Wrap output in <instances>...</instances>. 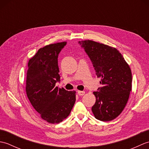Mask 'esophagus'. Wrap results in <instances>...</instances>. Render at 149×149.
<instances>
[{"instance_id": "esophagus-1", "label": "esophagus", "mask_w": 149, "mask_h": 149, "mask_svg": "<svg viewBox=\"0 0 149 149\" xmlns=\"http://www.w3.org/2000/svg\"><path fill=\"white\" fill-rule=\"evenodd\" d=\"M77 93H78L79 95H84V93H85V91H78Z\"/></svg>"}]
</instances>
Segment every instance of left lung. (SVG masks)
Listing matches in <instances>:
<instances>
[{"instance_id":"left-lung-1","label":"left lung","mask_w":149,"mask_h":149,"mask_svg":"<svg viewBox=\"0 0 149 149\" xmlns=\"http://www.w3.org/2000/svg\"><path fill=\"white\" fill-rule=\"evenodd\" d=\"M89 56L102 86L93 94L92 106L95 118L108 122L116 118L124 109L132 89L131 68L115 47L92 40L79 41Z\"/></svg>"}]
</instances>
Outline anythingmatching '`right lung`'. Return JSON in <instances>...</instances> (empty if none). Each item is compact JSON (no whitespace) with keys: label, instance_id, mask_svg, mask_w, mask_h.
Returning <instances> with one entry per match:
<instances>
[{"label":"right lung","instance_id":"right-lung-1","mask_svg":"<svg viewBox=\"0 0 149 149\" xmlns=\"http://www.w3.org/2000/svg\"><path fill=\"white\" fill-rule=\"evenodd\" d=\"M66 44L46 45L28 62L27 96L41 118L50 123H59L67 118L75 102V91L56 86L60 81L58 54Z\"/></svg>","mask_w":149,"mask_h":149}]
</instances>
